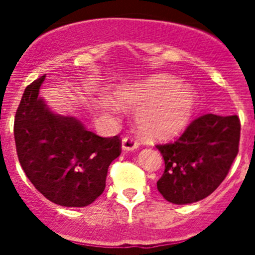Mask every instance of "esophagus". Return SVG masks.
Instances as JSON below:
<instances>
[{"label": "esophagus", "instance_id": "esophagus-1", "mask_svg": "<svg viewBox=\"0 0 255 255\" xmlns=\"http://www.w3.org/2000/svg\"><path fill=\"white\" fill-rule=\"evenodd\" d=\"M139 147V143L130 136H125L123 139V149L124 150H135Z\"/></svg>", "mask_w": 255, "mask_h": 255}]
</instances>
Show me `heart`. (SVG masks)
Returning a JSON list of instances; mask_svg holds the SVG:
<instances>
[{
	"label": "heart",
	"mask_w": 255,
	"mask_h": 255,
	"mask_svg": "<svg viewBox=\"0 0 255 255\" xmlns=\"http://www.w3.org/2000/svg\"><path fill=\"white\" fill-rule=\"evenodd\" d=\"M114 98L125 107H138L136 129L149 140H166L181 134L193 120L198 105L194 89L167 74H153L138 83L119 87ZM97 105L107 115L117 108L106 97H101Z\"/></svg>",
	"instance_id": "b5f03b06"
}]
</instances>
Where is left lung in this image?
I'll return each instance as SVG.
<instances>
[{
    "instance_id": "8db88e82",
    "label": "left lung",
    "mask_w": 255,
    "mask_h": 255,
    "mask_svg": "<svg viewBox=\"0 0 255 255\" xmlns=\"http://www.w3.org/2000/svg\"><path fill=\"white\" fill-rule=\"evenodd\" d=\"M240 120L207 114L191 121L176 141L155 145L164 159L157 181L162 197L190 204L212 194L229 173L239 152Z\"/></svg>"
}]
</instances>
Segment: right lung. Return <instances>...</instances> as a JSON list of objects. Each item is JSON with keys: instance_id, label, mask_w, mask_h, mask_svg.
Segmentation results:
<instances>
[{"instance_id": "right-lung-1", "label": "right lung", "mask_w": 255, "mask_h": 255, "mask_svg": "<svg viewBox=\"0 0 255 255\" xmlns=\"http://www.w3.org/2000/svg\"><path fill=\"white\" fill-rule=\"evenodd\" d=\"M46 75L25 88L13 123L19 162L34 188L52 203L85 207L106 188L110 164L121 153L119 136L102 138L75 117L49 110L39 89Z\"/></svg>"}]
</instances>
